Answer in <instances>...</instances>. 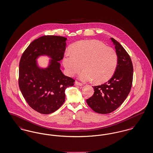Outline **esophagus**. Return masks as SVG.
Instances as JSON below:
<instances>
[{
	"label": "esophagus",
	"instance_id": "1",
	"mask_svg": "<svg viewBox=\"0 0 153 153\" xmlns=\"http://www.w3.org/2000/svg\"><path fill=\"white\" fill-rule=\"evenodd\" d=\"M75 84H76V85H79V86H82V84L81 83H80V82H78V81H76V82H75Z\"/></svg>",
	"mask_w": 153,
	"mask_h": 153
}]
</instances>
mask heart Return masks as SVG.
<instances>
[{"instance_id": "1", "label": "heart", "mask_w": 153, "mask_h": 153, "mask_svg": "<svg viewBox=\"0 0 153 153\" xmlns=\"http://www.w3.org/2000/svg\"><path fill=\"white\" fill-rule=\"evenodd\" d=\"M71 51L66 52L62 59L69 76H74L83 67L79 79L83 82L94 80L99 84L108 81L115 73L118 62L117 52L99 41L77 42L72 46Z\"/></svg>"}]
</instances>
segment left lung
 <instances>
[{
	"label": "left lung",
	"instance_id": "1",
	"mask_svg": "<svg viewBox=\"0 0 153 153\" xmlns=\"http://www.w3.org/2000/svg\"><path fill=\"white\" fill-rule=\"evenodd\" d=\"M118 57L117 69L112 77L100 85L93 87L94 94L87 100L88 105L95 112L109 114L119 107L131 91L133 66L131 58L123 47L113 38Z\"/></svg>",
	"mask_w": 153,
	"mask_h": 153
}]
</instances>
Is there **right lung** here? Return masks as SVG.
Returning <instances> with one entry per match:
<instances>
[{
    "instance_id": "right-lung-1",
    "label": "right lung",
    "mask_w": 153,
    "mask_h": 153,
    "mask_svg": "<svg viewBox=\"0 0 153 153\" xmlns=\"http://www.w3.org/2000/svg\"><path fill=\"white\" fill-rule=\"evenodd\" d=\"M64 36H45L33 41L24 51L19 62V87L30 107L42 114L54 112L65 100V90L74 80L65 76L60 69L65 51ZM47 55L51 59L42 68L36 59Z\"/></svg>"
}]
</instances>
